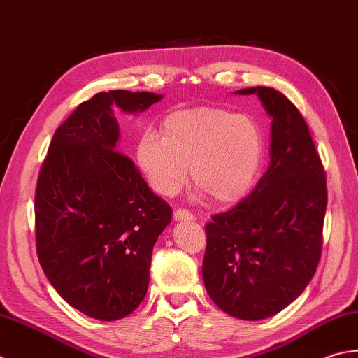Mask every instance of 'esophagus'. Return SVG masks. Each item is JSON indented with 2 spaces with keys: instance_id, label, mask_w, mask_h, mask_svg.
Here are the masks:
<instances>
[{
  "instance_id": "obj_1",
  "label": "esophagus",
  "mask_w": 358,
  "mask_h": 358,
  "mask_svg": "<svg viewBox=\"0 0 358 358\" xmlns=\"http://www.w3.org/2000/svg\"><path fill=\"white\" fill-rule=\"evenodd\" d=\"M174 221H193L194 220V216L189 213L188 210H185V208H178V210H174Z\"/></svg>"
}]
</instances>
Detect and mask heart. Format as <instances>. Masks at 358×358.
I'll return each mask as SVG.
<instances>
[{"label": "heart", "mask_w": 358, "mask_h": 358, "mask_svg": "<svg viewBox=\"0 0 358 358\" xmlns=\"http://www.w3.org/2000/svg\"><path fill=\"white\" fill-rule=\"evenodd\" d=\"M162 137L147 133L137 145V162L150 187L173 196L188 178L220 203L244 198L266 157V137L250 115L198 106L166 115Z\"/></svg>", "instance_id": "obj_1"}]
</instances>
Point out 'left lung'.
Returning <instances> with one entry per match:
<instances>
[{
    "label": "left lung",
    "mask_w": 358,
    "mask_h": 358,
    "mask_svg": "<svg viewBox=\"0 0 358 358\" xmlns=\"http://www.w3.org/2000/svg\"><path fill=\"white\" fill-rule=\"evenodd\" d=\"M236 94H257L272 117L271 164L245 199L206 225L202 278L217 308L255 322L287 308L315 273L327 189L323 164L296 106L267 86Z\"/></svg>",
    "instance_id": "1"
}]
</instances>
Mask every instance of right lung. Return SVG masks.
Listing matches in <instances>:
<instances>
[{"label": "right lung", "instance_id": "obj_1", "mask_svg": "<svg viewBox=\"0 0 358 358\" xmlns=\"http://www.w3.org/2000/svg\"><path fill=\"white\" fill-rule=\"evenodd\" d=\"M162 99L115 90L80 103L57 128L35 192V239L43 272L64 301L114 322L148 290L151 253L171 208L120 152L114 108L143 113Z\"/></svg>", "mask_w": 358, "mask_h": 358}]
</instances>
